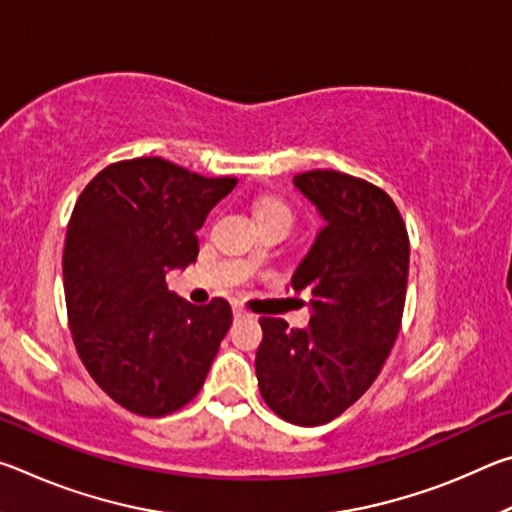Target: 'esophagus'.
<instances>
[{
  "label": "esophagus",
  "mask_w": 512,
  "mask_h": 512,
  "mask_svg": "<svg viewBox=\"0 0 512 512\" xmlns=\"http://www.w3.org/2000/svg\"><path fill=\"white\" fill-rule=\"evenodd\" d=\"M232 314H235V318H244V316H248V314H246V309H241V307H232Z\"/></svg>",
  "instance_id": "esophagus-1"
}]
</instances>
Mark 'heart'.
Instances as JSON below:
<instances>
[{"mask_svg": "<svg viewBox=\"0 0 512 512\" xmlns=\"http://www.w3.org/2000/svg\"><path fill=\"white\" fill-rule=\"evenodd\" d=\"M255 219L257 221H262V219L291 221V212H289V207L282 201H277V198H259V201L255 203Z\"/></svg>", "mask_w": 512, "mask_h": 512, "instance_id": "1", "label": "heart"}]
</instances>
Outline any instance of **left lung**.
Here are the masks:
<instances>
[{"label": "left lung", "instance_id": "obj_1", "mask_svg": "<svg viewBox=\"0 0 512 512\" xmlns=\"http://www.w3.org/2000/svg\"><path fill=\"white\" fill-rule=\"evenodd\" d=\"M293 185L325 225L291 287L309 291L311 318L289 329L259 318L255 370L264 402L282 420L318 427L352 406L377 379L400 334L409 280V235L384 189L341 171H307Z\"/></svg>", "mask_w": 512, "mask_h": 512}]
</instances>
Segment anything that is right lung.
<instances>
[{"mask_svg":"<svg viewBox=\"0 0 512 512\" xmlns=\"http://www.w3.org/2000/svg\"><path fill=\"white\" fill-rule=\"evenodd\" d=\"M235 185L135 158L99 171L74 205L63 253L69 329L92 379L128 411L160 418L201 391L232 309L223 298L196 307L164 275L196 262V232Z\"/></svg>","mask_w":512,"mask_h":512,"instance_id":"obj_1","label":"right lung"}]
</instances>
